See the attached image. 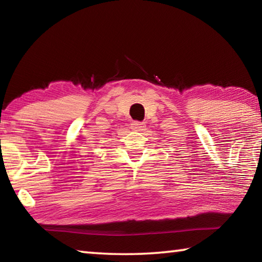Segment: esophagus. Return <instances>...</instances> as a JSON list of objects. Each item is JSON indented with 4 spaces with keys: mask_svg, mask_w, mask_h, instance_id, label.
<instances>
[{
    "mask_svg": "<svg viewBox=\"0 0 262 262\" xmlns=\"http://www.w3.org/2000/svg\"><path fill=\"white\" fill-rule=\"evenodd\" d=\"M130 128H132L133 130H135V132H142V130H144L145 123L144 122H140V121H134V122H132Z\"/></svg>",
    "mask_w": 262,
    "mask_h": 262,
    "instance_id": "34e87169",
    "label": "esophagus"
}]
</instances>
